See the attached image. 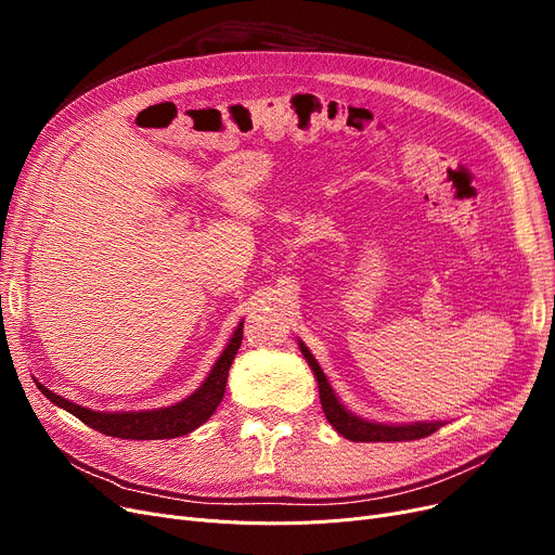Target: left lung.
<instances>
[{
	"label": "left lung",
	"instance_id": "left-lung-1",
	"mask_svg": "<svg viewBox=\"0 0 555 555\" xmlns=\"http://www.w3.org/2000/svg\"><path fill=\"white\" fill-rule=\"evenodd\" d=\"M299 348L306 358V362L310 364L314 377H317V385H319V400H322V410L328 418V423L344 436L348 441H356V443H373V441H380V443H391V441H416L423 439V436L434 434L439 427H443V421H436V423H410V425H385V423H371L364 421L356 414H351L346 410V406L337 400L333 387L328 385L326 375L322 371V366L317 364V360L312 358V353L308 351V346L299 339Z\"/></svg>",
	"mask_w": 555,
	"mask_h": 555
}]
</instances>
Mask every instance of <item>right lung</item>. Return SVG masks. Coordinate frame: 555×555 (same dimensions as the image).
Masks as SVG:
<instances>
[{
    "label": "right lung",
    "instance_id": "1",
    "mask_svg": "<svg viewBox=\"0 0 555 555\" xmlns=\"http://www.w3.org/2000/svg\"><path fill=\"white\" fill-rule=\"evenodd\" d=\"M243 341V322L233 331L227 348L218 362L214 364L207 380L202 387L184 398L182 402H175L172 406H159V410H145V412H92L87 406H80L63 396H55L47 387L38 383V389L57 406H63L69 414H74L85 425H90L96 431L116 439H132V441H157V439H178V436L191 434L202 423H207L216 406L220 404L227 387L229 366L236 358Z\"/></svg>",
    "mask_w": 555,
    "mask_h": 555
}]
</instances>
